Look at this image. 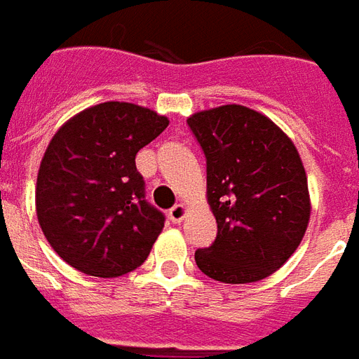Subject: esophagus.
Returning a JSON list of instances; mask_svg holds the SVG:
<instances>
[{
	"label": "esophagus",
	"mask_w": 359,
	"mask_h": 359,
	"mask_svg": "<svg viewBox=\"0 0 359 359\" xmlns=\"http://www.w3.org/2000/svg\"><path fill=\"white\" fill-rule=\"evenodd\" d=\"M185 214H187V208H185V205H176L174 208H170L168 218L172 219L174 224H182V219L185 218Z\"/></svg>",
	"instance_id": "34e87169"
}]
</instances>
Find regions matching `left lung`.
<instances>
[{
	"instance_id": "obj_1",
	"label": "left lung",
	"mask_w": 359,
	"mask_h": 359,
	"mask_svg": "<svg viewBox=\"0 0 359 359\" xmlns=\"http://www.w3.org/2000/svg\"><path fill=\"white\" fill-rule=\"evenodd\" d=\"M206 156L216 241L195 262L222 283H255L289 260L310 222L308 177L294 143L262 112L222 104L187 118Z\"/></svg>"
}]
</instances>
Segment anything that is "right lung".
Returning <instances> with one entry per match:
<instances>
[{"label": "right lung", "instance_id": "1", "mask_svg": "<svg viewBox=\"0 0 359 359\" xmlns=\"http://www.w3.org/2000/svg\"><path fill=\"white\" fill-rule=\"evenodd\" d=\"M168 118L107 101L67 120L49 141L36 182V214L62 260L93 277H118L147 260L164 214L145 201L140 149Z\"/></svg>", "mask_w": 359, "mask_h": 359}]
</instances>
